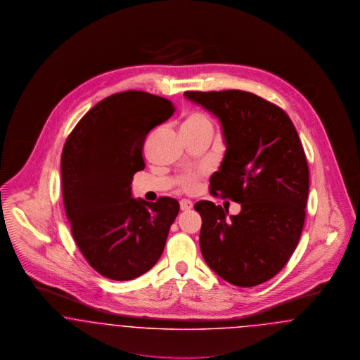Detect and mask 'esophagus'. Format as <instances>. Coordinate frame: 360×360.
I'll list each match as a JSON object with an SVG mask.
<instances>
[{
    "label": "esophagus",
    "instance_id": "1",
    "mask_svg": "<svg viewBox=\"0 0 360 360\" xmlns=\"http://www.w3.org/2000/svg\"><path fill=\"white\" fill-rule=\"evenodd\" d=\"M179 205H181V210H190L193 207V202L190 200H182Z\"/></svg>",
    "mask_w": 360,
    "mask_h": 360
}]
</instances>
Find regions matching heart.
<instances>
[{"label":"heart","instance_id":"heart-1","mask_svg":"<svg viewBox=\"0 0 360 360\" xmlns=\"http://www.w3.org/2000/svg\"><path fill=\"white\" fill-rule=\"evenodd\" d=\"M201 127H212L210 119L206 116L205 113L191 112L185 117V120L182 121L181 129H182V132H188V131H193V129H197ZM197 181H198L197 174H188L182 178L181 184H182V188L190 191L197 186Z\"/></svg>","mask_w":360,"mask_h":360}]
</instances>
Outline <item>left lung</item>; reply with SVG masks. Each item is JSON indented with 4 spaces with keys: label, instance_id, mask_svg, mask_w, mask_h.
Masks as SVG:
<instances>
[{
    "label": "left lung",
    "instance_id": "8db88e82",
    "mask_svg": "<svg viewBox=\"0 0 360 360\" xmlns=\"http://www.w3.org/2000/svg\"><path fill=\"white\" fill-rule=\"evenodd\" d=\"M185 97L221 122L226 150L210 176V193L241 204L229 217L210 201L195 204L202 257L226 282L257 286L285 267L301 236L309 193L304 147L285 110L257 94L221 90Z\"/></svg>",
    "mask_w": 360,
    "mask_h": 360
}]
</instances>
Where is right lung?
<instances>
[{
    "label": "right lung",
    "mask_w": 360,
    "mask_h": 360,
    "mask_svg": "<svg viewBox=\"0 0 360 360\" xmlns=\"http://www.w3.org/2000/svg\"><path fill=\"white\" fill-rule=\"evenodd\" d=\"M175 112L172 101L128 90L93 106L70 134L60 158L71 233L87 263L105 278L129 281L162 255L179 202L132 198L144 140Z\"/></svg>",
    "instance_id": "add662e5"
}]
</instances>
